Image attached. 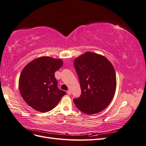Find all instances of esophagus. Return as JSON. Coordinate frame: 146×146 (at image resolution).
Listing matches in <instances>:
<instances>
[{
    "label": "esophagus",
    "mask_w": 146,
    "mask_h": 146,
    "mask_svg": "<svg viewBox=\"0 0 146 146\" xmlns=\"http://www.w3.org/2000/svg\"><path fill=\"white\" fill-rule=\"evenodd\" d=\"M67 93H68V94H69V95H70V94H71V91H70V90H68V92H67Z\"/></svg>",
    "instance_id": "obj_1"
}]
</instances>
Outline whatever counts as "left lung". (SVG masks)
Listing matches in <instances>:
<instances>
[{
    "label": "left lung",
    "instance_id": "obj_1",
    "mask_svg": "<svg viewBox=\"0 0 146 146\" xmlns=\"http://www.w3.org/2000/svg\"><path fill=\"white\" fill-rule=\"evenodd\" d=\"M82 94L74 99L81 111L88 114L100 112L108 107L115 94L116 77L110 61L103 55L87 52L74 60Z\"/></svg>",
    "mask_w": 146,
    "mask_h": 146
}]
</instances>
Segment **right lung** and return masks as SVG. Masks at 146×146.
<instances>
[{"instance_id": "1", "label": "right lung", "mask_w": 146, "mask_h": 146, "mask_svg": "<svg viewBox=\"0 0 146 146\" xmlns=\"http://www.w3.org/2000/svg\"><path fill=\"white\" fill-rule=\"evenodd\" d=\"M63 64L61 59L41 56L26 65L19 77L21 96L30 107L45 113L54 108L66 92L57 87L55 72Z\"/></svg>"}]
</instances>
